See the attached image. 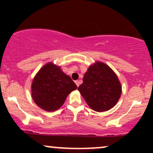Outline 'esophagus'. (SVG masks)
<instances>
[{
    "label": "esophagus",
    "mask_w": 153,
    "mask_h": 153,
    "mask_svg": "<svg viewBox=\"0 0 153 153\" xmlns=\"http://www.w3.org/2000/svg\"><path fill=\"white\" fill-rule=\"evenodd\" d=\"M75 83H76V85H77V86H79V85H80V80H75Z\"/></svg>",
    "instance_id": "1"
}]
</instances>
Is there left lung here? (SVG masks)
<instances>
[{
	"label": "left lung",
	"instance_id": "8db88e82",
	"mask_svg": "<svg viewBox=\"0 0 153 153\" xmlns=\"http://www.w3.org/2000/svg\"><path fill=\"white\" fill-rule=\"evenodd\" d=\"M78 90L93 110L106 111L118 102L122 86L115 73L107 65L96 62L91 65Z\"/></svg>",
	"mask_w": 153,
	"mask_h": 153
}]
</instances>
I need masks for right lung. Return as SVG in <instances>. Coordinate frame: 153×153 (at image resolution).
Segmentation results:
<instances>
[{
    "mask_svg": "<svg viewBox=\"0 0 153 153\" xmlns=\"http://www.w3.org/2000/svg\"><path fill=\"white\" fill-rule=\"evenodd\" d=\"M77 88V85L65 74L60 67L49 62L35 75L31 84V97L36 104L47 111L60 108L67 96Z\"/></svg>",
    "mask_w": 153,
    "mask_h": 153,
    "instance_id": "add662e5",
    "label": "right lung"
}]
</instances>
